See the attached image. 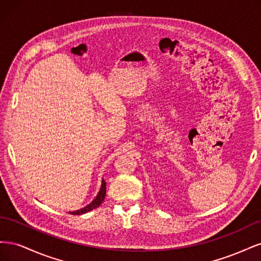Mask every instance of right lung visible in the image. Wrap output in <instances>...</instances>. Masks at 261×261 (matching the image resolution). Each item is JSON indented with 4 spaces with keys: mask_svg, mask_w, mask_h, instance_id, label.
Instances as JSON below:
<instances>
[{
    "mask_svg": "<svg viewBox=\"0 0 261 261\" xmlns=\"http://www.w3.org/2000/svg\"><path fill=\"white\" fill-rule=\"evenodd\" d=\"M106 188H107V183L105 181V179H102V185H101V188H100V192H99L98 196L96 197V199H94L91 203H89L88 206L83 208V209H81V210L69 212L70 215H74V216L83 215V213H86V212H88V211H91V210H93V209L98 208V207L100 206V204H101L102 202H103V200H105V198H106V194H107Z\"/></svg>",
    "mask_w": 261,
    "mask_h": 261,
    "instance_id": "1",
    "label": "right lung"
}]
</instances>
